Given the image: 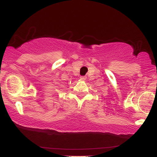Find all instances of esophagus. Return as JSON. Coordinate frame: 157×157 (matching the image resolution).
Instances as JSON below:
<instances>
[{
	"label": "esophagus",
	"instance_id": "1",
	"mask_svg": "<svg viewBox=\"0 0 157 157\" xmlns=\"http://www.w3.org/2000/svg\"><path fill=\"white\" fill-rule=\"evenodd\" d=\"M80 79H81V80H85L86 79V76H81Z\"/></svg>",
	"mask_w": 157,
	"mask_h": 157
}]
</instances>
